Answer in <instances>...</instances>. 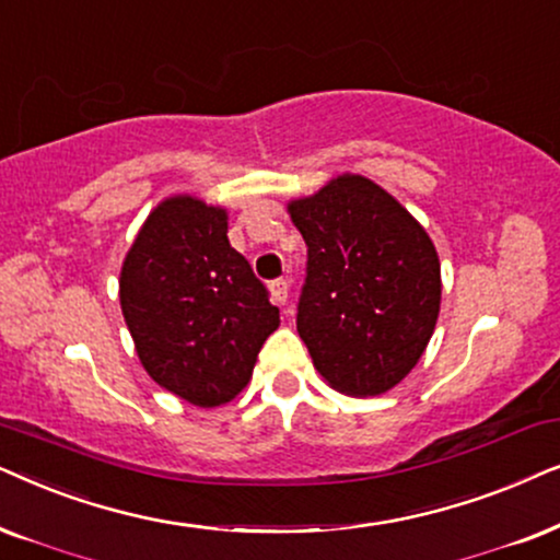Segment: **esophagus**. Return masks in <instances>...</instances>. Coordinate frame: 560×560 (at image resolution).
<instances>
[{"instance_id": "obj_1", "label": "esophagus", "mask_w": 560, "mask_h": 560, "mask_svg": "<svg viewBox=\"0 0 560 560\" xmlns=\"http://www.w3.org/2000/svg\"><path fill=\"white\" fill-rule=\"evenodd\" d=\"M271 296L276 304H287L289 300V281L287 279H273L271 281Z\"/></svg>"}]
</instances>
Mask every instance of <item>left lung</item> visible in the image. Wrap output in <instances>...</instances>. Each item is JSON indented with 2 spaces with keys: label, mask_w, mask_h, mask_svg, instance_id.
I'll return each mask as SVG.
<instances>
[{
  "label": "left lung",
  "mask_w": 560,
  "mask_h": 560,
  "mask_svg": "<svg viewBox=\"0 0 560 560\" xmlns=\"http://www.w3.org/2000/svg\"><path fill=\"white\" fill-rule=\"evenodd\" d=\"M307 243L296 330L332 389L376 397L428 348L441 312V260L424 228L366 176L342 174L289 202Z\"/></svg>",
  "instance_id": "obj_1"
}]
</instances>
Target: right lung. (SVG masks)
<instances>
[{"mask_svg":"<svg viewBox=\"0 0 560 560\" xmlns=\"http://www.w3.org/2000/svg\"><path fill=\"white\" fill-rule=\"evenodd\" d=\"M119 304L155 384L197 407L243 392L279 310L228 241V212L178 194L148 214L119 271Z\"/></svg>","mask_w":560,"mask_h":560,"instance_id":"obj_1","label":"right lung"}]
</instances>
